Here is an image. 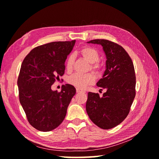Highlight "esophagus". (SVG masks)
<instances>
[{
	"instance_id": "1",
	"label": "esophagus",
	"mask_w": 159,
	"mask_h": 159,
	"mask_svg": "<svg viewBox=\"0 0 159 159\" xmlns=\"http://www.w3.org/2000/svg\"><path fill=\"white\" fill-rule=\"evenodd\" d=\"M76 92L77 93H85V91L80 89L79 88H76Z\"/></svg>"
}]
</instances>
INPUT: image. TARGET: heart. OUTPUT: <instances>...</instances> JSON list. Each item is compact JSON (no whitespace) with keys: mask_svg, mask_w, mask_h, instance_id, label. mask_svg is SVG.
<instances>
[{"mask_svg":"<svg viewBox=\"0 0 159 159\" xmlns=\"http://www.w3.org/2000/svg\"><path fill=\"white\" fill-rule=\"evenodd\" d=\"M79 54L84 59H86L91 64V69L96 73H98L100 70V66L98 63L100 59V55L93 47L91 46H83L79 50ZM74 65V57L72 55H70L67 57L66 62V70L70 72L73 68ZM67 81L70 85L79 89H84L87 85H92L95 81V76L92 73H88L86 74H74L73 75L69 77Z\"/></svg>","mask_w":159,"mask_h":159,"instance_id":"obj_1","label":"heart"}]
</instances>
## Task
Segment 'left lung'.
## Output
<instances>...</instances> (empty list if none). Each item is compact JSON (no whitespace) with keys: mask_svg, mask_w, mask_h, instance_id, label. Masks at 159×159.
Returning a JSON list of instances; mask_svg holds the SVG:
<instances>
[{"mask_svg":"<svg viewBox=\"0 0 159 159\" xmlns=\"http://www.w3.org/2000/svg\"><path fill=\"white\" fill-rule=\"evenodd\" d=\"M87 43L102 46L107 57L106 70L97 86L107 92H89L87 113L93 122L102 129L116 127L129 113L136 91V76L133 63L122 46L107 39H93Z\"/></svg>","mask_w":159,"mask_h":159,"instance_id":"8db88e82","label":"left lung"}]
</instances>
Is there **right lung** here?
Wrapping results in <instances>:
<instances>
[{
  "label": "right lung",
  "instance_id": "right-lung-1",
  "mask_svg": "<svg viewBox=\"0 0 159 159\" xmlns=\"http://www.w3.org/2000/svg\"><path fill=\"white\" fill-rule=\"evenodd\" d=\"M76 40L53 42L33 48L23 60L18 79L20 102L29 124L37 130H52L62 123L75 87L63 85L60 92L51 85L65 72L67 56Z\"/></svg>",
  "mask_w": 159,
  "mask_h": 159
}]
</instances>
